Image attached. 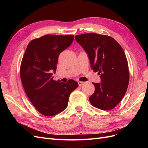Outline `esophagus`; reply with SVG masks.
I'll list each match as a JSON object with an SVG mask.
<instances>
[{"label":"esophagus","mask_w":148,"mask_h":148,"mask_svg":"<svg viewBox=\"0 0 148 148\" xmlns=\"http://www.w3.org/2000/svg\"><path fill=\"white\" fill-rule=\"evenodd\" d=\"M78 85H79V86H83V85L84 84V82H78Z\"/></svg>","instance_id":"1"}]
</instances>
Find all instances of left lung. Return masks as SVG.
<instances>
[{"label": "left lung", "instance_id": "obj_1", "mask_svg": "<svg viewBox=\"0 0 148 148\" xmlns=\"http://www.w3.org/2000/svg\"><path fill=\"white\" fill-rule=\"evenodd\" d=\"M75 40L87 53L91 69L100 75L101 83H92L95 91L89 99L94 107L111 110L122 101L129 83L128 62L123 49L106 35L86 33Z\"/></svg>", "mask_w": 148, "mask_h": 148}]
</instances>
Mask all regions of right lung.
Instances as JSON below:
<instances>
[{"instance_id": "right-lung-1", "label": "right lung", "mask_w": 148, "mask_h": 148, "mask_svg": "<svg viewBox=\"0 0 148 148\" xmlns=\"http://www.w3.org/2000/svg\"><path fill=\"white\" fill-rule=\"evenodd\" d=\"M73 35H45L31 41L20 66L22 84L29 99L41 114L53 116L64 110L71 92L78 86L71 79L61 83L53 79L60 53L69 47Z\"/></svg>"}]
</instances>
